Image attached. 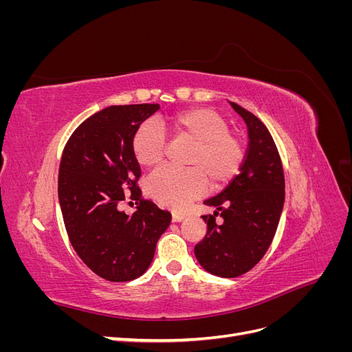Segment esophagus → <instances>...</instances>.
<instances>
[{
	"label": "esophagus",
	"mask_w": 352,
	"mask_h": 352,
	"mask_svg": "<svg viewBox=\"0 0 352 352\" xmlns=\"http://www.w3.org/2000/svg\"><path fill=\"white\" fill-rule=\"evenodd\" d=\"M186 216L184 214V212H179V211H173L172 212V220L173 221H182Z\"/></svg>",
	"instance_id": "obj_1"
}]
</instances>
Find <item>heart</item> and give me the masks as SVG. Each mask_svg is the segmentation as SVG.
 Returning <instances> with one entry per match:
<instances>
[{"mask_svg": "<svg viewBox=\"0 0 352 352\" xmlns=\"http://www.w3.org/2000/svg\"><path fill=\"white\" fill-rule=\"evenodd\" d=\"M194 142L186 170L163 167L146 182L150 195L162 206L184 208L208 188L223 186L236 176L245 157L241 138L229 132L225 117L211 109H186L166 119L145 122L133 135L132 150L136 162L153 168L163 162L166 135Z\"/></svg>", "mask_w": 352, "mask_h": 352, "instance_id": "b5f03b06", "label": "heart"}]
</instances>
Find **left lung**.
<instances>
[{
	"label": "left lung",
	"instance_id": "left-lung-1",
	"mask_svg": "<svg viewBox=\"0 0 352 352\" xmlns=\"http://www.w3.org/2000/svg\"><path fill=\"white\" fill-rule=\"evenodd\" d=\"M230 105L248 127L247 155L241 173L219 195L204 201L216 211L202 216L207 233L194 250L202 267L220 278H238L264 257L285 202L283 167L269 129L241 105Z\"/></svg>",
	"mask_w": 352,
	"mask_h": 352
}]
</instances>
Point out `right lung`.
<instances>
[{"label": "right lung", "instance_id": "right-lung-1", "mask_svg": "<svg viewBox=\"0 0 352 352\" xmlns=\"http://www.w3.org/2000/svg\"><path fill=\"white\" fill-rule=\"evenodd\" d=\"M158 109L111 105L80 123L63 151L58 201L67 235L80 260L105 280L142 276L172 221L168 211L141 197V167L132 150L135 132ZM127 196L140 201L132 217L118 208Z\"/></svg>", "mask_w": 352, "mask_h": 352}]
</instances>
